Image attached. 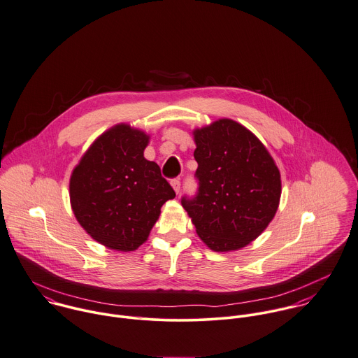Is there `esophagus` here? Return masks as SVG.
<instances>
[{
	"label": "esophagus",
	"instance_id": "obj_1",
	"mask_svg": "<svg viewBox=\"0 0 358 358\" xmlns=\"http://www.w3.org/2000/svg\"><path fill=\"white\" fill-rule=\"evenodd\" d=\"M170 184H171V187H173L174 192H176V194H178V192H180V189H181V181H180L178 178H174V180H171V181H170Z\"/></svg>",
	"mask_w": 358,
	"mask_h": 358
}]
</instances>
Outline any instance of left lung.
Segmentation results:
<instances>
[{"label":"left lung","mask_w":358,"mask_h":358,"mask_svg":"<svg viewBox=\"0 0 358 358\" xmlns=\"http://www.w3.org/2000/svg\"><path fill=\"white\" fill-rule=\"evenodd\" d=\"M196 198H182L201 241L215 252L236 251L273 220L281 196L280 171L259 138L228 118L194 130Z\"/></svg>","instance_id":"obj_1"}]
</instances>
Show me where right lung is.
Segmentation results:
<instances>
[{
  "instance_id": "right-lung-1",
  "label": "right lung",
  "mask_w": 358,
  "mask_h": 358,
  "mask_svg": "<svg viewBox=\"0 0 358 358\" xmlns=\"http://www.w3.org/2000/svg\"><path fill=\"white\" fill-rule=\"evenodd\" d=\"M150 136L127 123L100 134L70 177V203L85 232L115 251L147 241L160 207L176 194L159 166L144 158Z\"/></svg>"
}]
</instances>
